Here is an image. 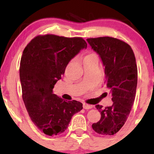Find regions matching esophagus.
I'll return each mask as SVG.
<instances>
[{
    "label": "esophagus",
    "mask_w": 154,
    "mask_h": 154,
    "mask_svg": "<svg viewBox=\"0 0 154 154\" xmlns=\"http://www.w3.org/2000/svg\"><path fill=\"white\" fill-rule=\"evenodd\" d=\"M83 108L85 109H91L93 108V105H90V104H87V103H84L83 104Z\"/></svg>",
    "instance_id": "1"
}]
</instances>
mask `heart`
Returning <instances> with one entry per match:
<instances>
[{"label":"heart","instance_id":"heart-1","mask_svg":"<svg viewBox=\"0 0 154 154\" xmlns=\"http://www.w3.org/2000/svg\"><path fill=\"white\" fill-rule=\"evenodd\" d=\"M85 57H97L96 54H95V53H89V54H87L85 56Z\"/></svg>","mask_w":154,"mask_h":154}]
</instances>
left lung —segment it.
<instances>
[{
  "label": "left lung",
  "instance_id": "8db88e82",
  "mask_svg": "<svg viewBox=\"0 0 154 154\" xmlns=\"http://www.w3.org/2000/svg\"><path fill=\"white\" fill-rule=\"evenodd\" d=\"M105 67L106 84L110 90L111 106L96 105L101 117L92 125L93 130L103 135H113L128 119L135 98L137 67L133 51L122 40L111 37L88 38Z\"/></svg>",
  "mask_w": 154,
  "mask_h": 154
}]
</instances>
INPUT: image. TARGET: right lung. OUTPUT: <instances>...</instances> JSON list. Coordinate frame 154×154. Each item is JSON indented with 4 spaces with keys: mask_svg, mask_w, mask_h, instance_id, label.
<instances>
[{
    "mask_svg": "<svg viewBox=\"0 0 154 154\" xmlns=\"http://www.w3.org/2000/svg\"><path fill=\"white\" fill-rule=\"evenodd\" d=\"M87 43L82 38L38 35L23 51L19 69L22 98L29 117L45 135L61 134L72 116L82 109L77 100H64L53 93L70 60Z\"/></svg>",
    "mask_w": 154,
    "mask_h": 154,
    "instance_id": "right-lung-1",
    "label": "right lung"
}]
</instances>
